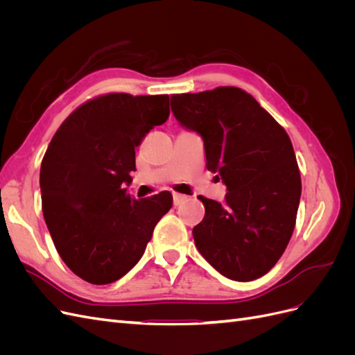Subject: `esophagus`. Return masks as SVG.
<instances>
[{"label": "esophagus", "instance_id": "1", "mask_svg": "<svg viewBox=\"0 0 355 355\" xmlns=\"http://www.w3.org/2000/svg\"><path fill=\"white\" fill-rule=\"evenodd\" d=\"M185 201H188V197L184 196V194H173V204L175 206H180V204H184Z\"/></svg>", "mask_w": 355, "mask_h": 355}]
</instances>
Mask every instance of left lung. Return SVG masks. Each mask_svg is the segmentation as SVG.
<instances>
[{
  "label": "left lung",
  "mask_w": 355,
  "mask_h": 355,
  "mask_svg": "<svg viewBox=\"0 0 355 355\" xmlns=\"http://www.w3.org/2000/svg\"><path fill=\"white\" fill-rule=\"evenodd\" d=\"M171 112L201 136L206 167L228 191L223 202L200 197L206 214L192 230L198 252L231 280L265 275L292 237L302 191L286 130L237 87L173 94Z\"/></svg>",
  "instance_id": "1"
}]
</instances>
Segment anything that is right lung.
Instances as JSON below:
<instances>
[{"label": "right lung", "mask_w": 355, "mask_h": 355, "mask_svg": "<svg viewBox=\"0 0 355 355\" xmlns=\"http://www.w3.org/2000/svg\"><path fill=\"white\" fill-rule=\"evenodd\" d=\"M168 114L167 94H105L75 110L53 136L40 170L42 214L62 261L84 282L125 275L171 209L167 191L135 200L125 188L135 148Z\"/></svg>", "instance_id": "obj_1"}]
</instances>
